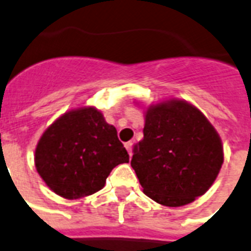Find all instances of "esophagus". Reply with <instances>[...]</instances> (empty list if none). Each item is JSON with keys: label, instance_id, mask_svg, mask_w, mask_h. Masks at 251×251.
<instances>
[{"label": "esophagus", "instance_id": "34e87169", "mask_svg": "<svg viewBox=\"0 0 251 251\" xmlns=\"http://www.w3.org/2000/svg\"><path fill=\"white\" fill-rule=\"evenodd\" d=\"M132 145H133V144H132L131 141H128V142H126V144H124V146H126V149H127L128 154H129L131 157H132Z\"/></svg>", "mask_w": 251, "mask_h": 251}]
</instances>
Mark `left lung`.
I'll use <instances>...</instances> for the list:
<instances>
[{
  "label": "left lung",
  "mask_w": 251,
  "mask_h": 251,
  "mask_svg": "<svg viewBox=\"0 0 251 251\" xmlns=\"http://www.w3.org/2000/svg\"><path fill=\"white\" fill-rule=\"evenodd\" d=\"M223 159L222 140L206 116L188 102L170 100L146 111L131 166L148 197L179 207L207 192Z\"/></svg>",
  "instance_id": "1"
}]
</instances>
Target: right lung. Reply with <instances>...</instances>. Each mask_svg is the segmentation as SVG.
I'll use <instances>...</instances> for the list:
<instances>
[{
  "instance_id": "obj_1",
  "label": "right lung",
  "mask_w": 251,
  "mask_h": 251,
  "mask_svg": "<svg viewBox=\"0 0 251 251\" xmlns=\"http://www.w3.org/2000/svg\"><path fill=\"white\" fill-rule=\"evenodd\" d=\"M128 162L115 127L94 107L71 110L58 118L44 132L35 153L41 179L67 200L98 192L111 170Z\"/></svg>"
}]
</instances>
